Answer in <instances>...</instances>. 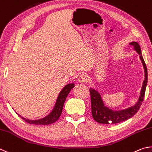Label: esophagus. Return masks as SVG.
<instances>
[{
    "label": "esophagus",
    "instance_id": "1",
    "mask_svg": "<svg viewBox=\"0 0 152 152\" xmlns=\"http://www.w3.org/2000/svg\"><path fill=\"white\" fill-rule=\"evenodd\" d=\"M87 80H88V79H87V76L86 75V74L81 75L79 77V79H78L79 83H83V84L87 83Z\"/></svg>",
    "mask_w": 152,
    "mask_h": 152
}]
</instances>
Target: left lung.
<instances>
[{
    "label": "left lung",
    "instance_id": "left-lung-1",
    "mask_svg": "<svg viewBox=\"0 0 152 152\" xmlns=\"http://www.w3.org/2000/svg\"><path fill=\"white\" fill-rule=\"evenodd\" d=\"M130 44L133 45L134 50L140 55V58L142 61L143 69H144L145 78L144 81H143L139 99L135 103V104L131 107L121 110H113L105 105L99 91L94 88H90L89 91L91 94L92 116L95 120L99 124H114L127 120L128 119L132 118L137 112L138 110H140L143 99H144L145 89L148 84L147 66H146L145 61L142 57L139 44L135 41L130 42Z\"/></svg>",
    "mask_w": 152,
    "mask_h": 152
}]
</instances>
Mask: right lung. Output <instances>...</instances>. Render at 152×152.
Listing matches in <instances>:
<instances>
[{
  "instance_id": "right-lung-1",
  "label": "right lung",
  "mask_w": 152,
  "mask_h": 152,
  "mask_svg": "<svg viewBox=\"0 0 152 152\" xmlns=\"http://www.w3.org/2000/svg\"><path fill=\"white\" fill-rule=\"evenodd\" d=\"M75 87L74 83H69L66 85V86L63 87L62 90L60 91L59 94H58L57 99L56 100L55 104L54 107L50 111L49 114H48L44 118L39 119H34V120H32V119H28L25 118H23L19 114H18L23 120H25L26 122L30 124H34V125H48L53 123H55L57 119L60 118L62 113L63 107L64 105V103H65L66 98L67 97L69 92L71 90Z\"/></svg>"
}]
</instances>
